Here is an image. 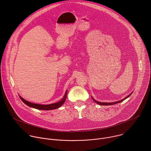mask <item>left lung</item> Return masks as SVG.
Instances as JSON below:
<instances>
[{"label": "left lung", "mask_w": 151, "mask_h": 151, "mask_svg": "<svg viewBox=\"0 0 151 151\" xmlns=\"http://www.w3.org/2000/svg\"><path fill=\"white\" fill-rule=\"evenodd\" d=\"M133 93H130V94L129 95H128L127 97H125L124 99H122V100H119V101H115V102H112V103H105V102H104V103H102V102H99V101H97V100H96L95 99H94L93 97H92V99H93V100L96 103H97V104H100V105H104V106H108V105H112V104H117V103H120V102H122V101H124V100H125L126 99H127L128 97H130V96Z\"/></svg>", "instance_id": "8db88e82"}]
</instances>
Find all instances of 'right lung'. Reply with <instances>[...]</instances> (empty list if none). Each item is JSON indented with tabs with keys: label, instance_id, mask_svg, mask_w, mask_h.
Returning a JSON list of instances; mask_svg holds the SVG:
<instances>
[{
	"label": "right lung",
	"instance_id": "1",
	"mask_svg": "<svg viewBox=\"0 0 151 151\" xmlns=\"http://www.w3.org/2000/svg\"><path fill=\"white\" fill-rule=\"evenodd\" d=\"M67 94L68 91H66L65 93V94H64V97L62 98V99L55 103L50 104H36V103H33L31 102H29L26 100H24L23 98L21 97L20 96H19L20 99L23 101L24 104L27 105L29 107H33V108H35L39 110H52V109H55L58 108L59 107L62 106L63 103L65 101L66 97H67Z\"/></svg>",
	"mask_w": 151,
	"mask_h": 151
}]
</instances>
